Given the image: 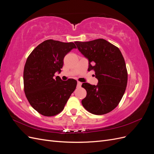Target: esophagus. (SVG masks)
<instances>
[{"mask_svg": "<svg viewBox=\"0 0 154 154\" xmlns=\"http://www.w3.org/2000/svg\"><path fill=\"white\" fill-rule=\"evenodd\" d=\"M82 82H78V83H77V86H78V87H80L82 86Z\"/></svg>", "mask_w": 154, "mask_h": 154, "instance_id": "1", "label": "esophagus"}]
</instances>
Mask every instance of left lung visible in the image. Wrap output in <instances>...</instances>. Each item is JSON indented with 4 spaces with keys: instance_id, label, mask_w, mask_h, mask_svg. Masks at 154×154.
Instances as JSON below:
<instances>
[{
    "instance_id": "1",
    "label": "left lung",
    "mask_w": 154,
    "mask_h": 154,
    "mask_svg": "<svg viewBox=\"0 0 154 154\" xmlns=\"http://www.w3.org/2000/svg\"><path fill=\"white\" fill-rule=\"evenodd\" d=\"M74 43L88 60V71H94L98 80L97 85L82 84L87 91L82 105L93 114L109 113L119 103L127 85L128 73L123 55L118 47L102 38Z\"/></svg>"
}]
</instances>
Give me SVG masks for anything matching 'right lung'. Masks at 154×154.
<instances>
[{
  "instance_id": "right-lung-1",
  "label": "right lung",
  "mask_w": 154,
  "mask_h": 154,
  "mask_svg": "<svg viewBox=\"0 0 154 154\" xmlns=\"http://www.w3.org/2000/svg\"><path fill=\"white\" fill-rule=\"evenodd\" d=\"M73 42L47 40L40 44L27 57L24 69V89L31 106L40 114L53 116L63 110L75 90L76 80L62 81L59 76L63 58L72 49Z\"/></svg>"
}]
</instances>
